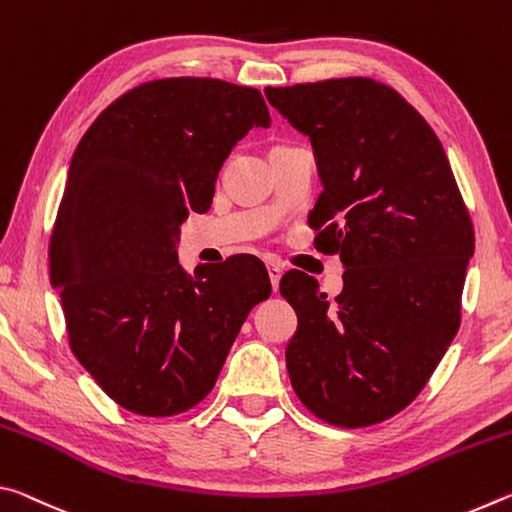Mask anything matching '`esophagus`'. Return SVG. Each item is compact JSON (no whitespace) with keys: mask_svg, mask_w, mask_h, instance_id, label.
<instances>
[{"mask_svg":"<svg viewBox=\"0 0 512 512\" xmlns=\"http://www.w3.org/2000/svg\"><path fill=\"white\" fill-rule=\"evenodd\" d=\"M268 277H271V284H273V291H277V287H280V277H282V266L271 262L268 264Z\"/></svg>","mask_w":512,"mask_h":512,"instance_id":"1","label":"esophagus"}]
</instances>
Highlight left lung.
<instances>
[{"label":"left lung","instance_id":"obj_1","mask_svg":"<svg viewBox=\"0 0 512 512\" xmlns=\"http://www.w3.org/2000/svg\"><path fill=\"white\" fill-rule=\"evenodd\" d=\"M264 94L314 146L323 192L309 228L345 266L334 300L300 271L280 280L298 316L291 386L336 427L384 422L427 386L461 325L470 212L443 144L391 85L350 76Z\"/></svg>","mask_w":512,"mask_h":512}]
</instances>
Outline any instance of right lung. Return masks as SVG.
Segmentation results:
<instances>
[{
  "instance_id": "obj_1",
  "label": "right lung",
  "mask_w": 512,
  "mask_h": 512,
  "mask_svg": "<svg viewBox=\"0 0 512 512\" xmlns=\"http://www.w3.org/2000/svg\"><path fill=\"white\" fill-rule=\"evenodd\" d=\"M262 94L219 79L137 85L94 119L69 164L49 241L69 348L110 400L167 418L212 391L241 325L271 296L264 264H178L180 223L212 205L216 176Z\"/></svg>"
}]
</instances>
